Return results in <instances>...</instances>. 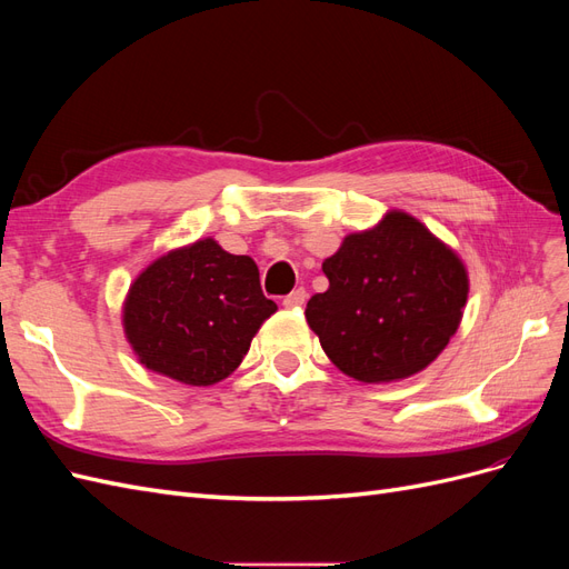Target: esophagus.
I'll return each mask as SVG.
<instances>
[{
	"mask_svg": "<svg viewBox=\"0 0 569 569\" xmlns=\"http://www.w3.org/2000/svg\"><path fill=\"white\" fill-rule=\"evenodd\" d=\"M306 289L303 287H299V289H295L291 291V295H287L284 299H282V306L284 308H301L303 303H306Z\"/></svg>",
	"mask_w": 569,
	"mask_h": 569,
	"instance_id": "obj_1",
	"label": "esophagus"
}]
</instances>
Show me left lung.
<instances>
[{
  "instance_id": "left-lung-1",
  "label": "left lung",
  "mask_w": 569,
  "mask_h": 569,
  "mask_svg": "<svg viewBox=\"0 0 569 569\" xmlns=\"http://www.w3.org/2000/svg\"><path fill=\"white\" fill-rule=\"evenodd\" d=\"M322 272L330 287L308 301L306 320L327 358L368 385L432 363L458 330L470 287L460 258L403 211L349 234Z\"/></svg>"
}]
</instances>
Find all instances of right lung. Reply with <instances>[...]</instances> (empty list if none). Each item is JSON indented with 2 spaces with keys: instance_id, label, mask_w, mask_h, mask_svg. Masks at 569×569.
Wrapping results in <instances>:
<instances>
[{
  "instance_id": "obj_1",
  "label": "right lung",
  "mask_w": 569,
  "mask_h": 569,
  "mask_svg": "<svg viewBox=\"0 0 569 569\" xmlns=\"http://www.w3.org/2000/svg\"><path fill=\"white\" fill-rule=\"evenodd\" d=\"M274 311L249 256L199 239L157 258L132 282L123 327L142 366L182 385L209 387L237 370Z\"/></svg>"
}]
</instances>
